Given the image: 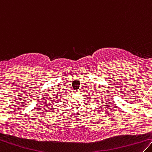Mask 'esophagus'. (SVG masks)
I'll return each mask as SVG.
<instances>
[{"instance_id": "1", "label": "esophagus", "mask_w": 152, "mask_h": 152, "mask_svg": "<svg viewBox=\"0 0 152 152\" xmlns=\"http://www.w3.org/2000/svg\"><path fill=\"white\" fill-rule=\"evenodd\" d=\"M77 94H79L80 92V90H78V91H76V92Z\"/></svg>"}]
</instances>
